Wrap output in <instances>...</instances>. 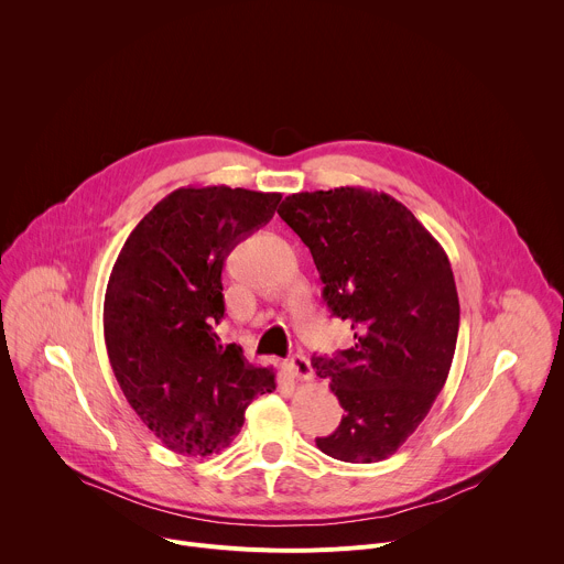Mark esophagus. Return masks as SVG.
Listing matches in <instances>:
<instances>
[{
  "label": "esophagus",
  "mask_w": 564,
  "mask_h": 564,
  "mask_svg": "<svg viewBox=\"0 0 564 564\" xmlns=\"http://www.w3.org/2000/svg\"><path fill=\"white\" fill-rule=\"evenodd\" d=\"M290 368H292L294 377H296V379H301V381H310V379L314 377L312 364H310V359H307V357H303V355L292 357V359H290Z\"/></svg>",
  "instance_id": "34e87169"
}]
</instances>
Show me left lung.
I'll return each instance as SVG.
<instances>
[{
	"mask_svg": "<svg viewBox=\"0 0 564 564\" xmlns=\"http://www.w3.org/2000/svg\"><path fill=\"white\" fill-rule=\"evenodd\" d=\"M279 216L307 246L330 312L355 330L339 357H312L346 411L316 446L341 462H381L424 422L453 364L459 301L448 257L383 192H301Z\"/></svg>",
	"mask_w": 564,
	"mask_h": 564,
	"instance_id": "8db88e82",
	"label": "left lung"
}]
</instances>
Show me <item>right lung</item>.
I'll list each match as a JSON object with an SVG mask.
<instances>
[{"instance_id": "add662e5", "label": "right lung", "mask_w": 564, "mask_h": 564, "mask_svg": "<svg viewBox=\"0 0 564 564\" xmlns=\"http://www.w3.org/2000/svg\"><path fill=\"white\" fill-rule=\"evenodd\" d=\"M281 194L227 185L181 187L129 234L105 294L113 375L142 424L181 455L229 446L257 394L276 388L216 335L227 254L265 225Z\"/></svg>"}]
</instances>
